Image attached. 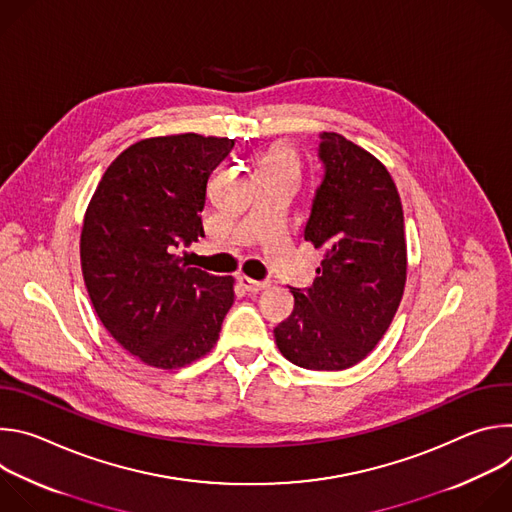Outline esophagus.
I'll use <instances>...</instances> for the list:
<instances>
[{"instance_id": "esophagus-1", "label": "esophagus", "mask_w": 512, "mask_h": 512, "mask_svg": "<svg viewBox=\"0 0 512 512\" xmlns=\"http://www.w3.org/2000/svg\"><path fill=\"white\" fill-rule=\"evenodd\" d=\"M239 285L245 289V291H251V294H257V291H263L267 289L271 283L269 281H255L247 275H239Z\"/></svg>"}]
</instances>
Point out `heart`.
I'll return each mask as SVG.
<instances>
[{
    "label": "heart",
    "mask_w": 512,
    "mask_h": 512,
    "mask_svg": "<svg viewBox=\"0 0 512 512\" xmlns=\"http://www.w3.org/2000/svg\"><path fill=\"white\" fill-rule=\"evenodd\" d=\"M294 154H291L287 148H277L273 150L265 160L261 168H287V170H294Z\"/></svg>",
    "instance_id": "1"
}]
</instances>
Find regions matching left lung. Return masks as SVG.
<instances>
[{"instance_id":"8db88e82","label":"left lung","mask_w":512,"mask_h":512,"mask_svg":"<svg viewBox=\"0 0 512 512\" xmlns=\"http://www.w3.org/2000/svg\"><path fill=\"white\" fill-rule=\"evenodd\" d=\"M324 176L304 239L324 253L312 287L275 330L281 354L310 371L354 367L383 338L407 279L403 206L387 168L340 133L320 135Z\"/></svg>"}]
</instances>
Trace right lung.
<instances>
[{"mask_svg":"<svg viewBox=\"0 0 512 512\" xmlns=\"http://www.w3.org/2000/svg\"><path fill=\"white\" fill-rule=\"evenodd\" d=\"M235 139L180 133L141 139L103 174L81 233V267L109 334L141 362L180 369L212 350L235 279L188 267L178 249L204 237L212 170Z\"/></svg>","mask_w":512,"mask_h":512,"instance_id":"obj_1","label":"right lung"}]
</instances>
